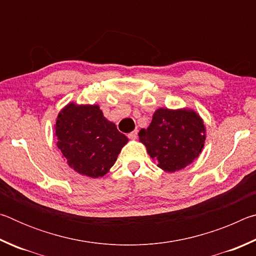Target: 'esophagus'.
Listing matches in <instances>:
<instances>
[{"label": "esophagus", "instance_id": "obj_1", "mask_svg": "<svg viewBox=\"0 0 256 256\" xmlns=\"http://www.w3.org/2000/svg\"><path fill=\"white\" fill-rule=\"evenodd\" d=\"M128 136L130 138H132V140H134V138H136V136H138V130H134V131H132L131 133H128Z\"/></svg>", "mask_w": 256, "mask_h": 256}]
</instances>
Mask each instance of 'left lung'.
<instances>
[{
	"instance_id": "left-lung-1",
	"label": "left lung",
	"mask_w": 256,
	"mask_h": 256,
	"mask_svg": "<svg viewBox=\"0 0 256 256\" xmlns=\"http://www.w3.org/2000/svg\"><path fill=\"white\" fill-rule=\"evenodd\" d=\"M150 157L158 167L174 172L198 157L204 146L206 126L202 118L190 110L159 108L148 128L138 133Z\"/></svg>"
}]
</instances>
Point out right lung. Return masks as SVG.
I'll return each mask as SVG.
<instances>
[{
    "label": "right lung",
    "mask_w": 256,
    "mask_h": 256,
    "mask_svg": "<svg viewBox=\"0 0 256 256\" xmlns=\"http://www.w3.org/2000/svg\"><path fill=\"white\" fill-rule=\"evenodd\" d=\"M58 148L79 174L102 177L115 164L128 138L104 118L97 105L68 104L55 125Z\"/></svg>",
    "instance_id": "obj_1"
}]
</instances>
